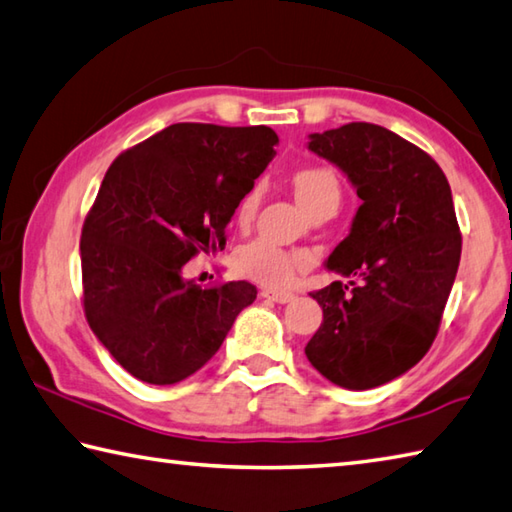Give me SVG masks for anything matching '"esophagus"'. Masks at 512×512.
Returning a JSON list of instances; mask_svg holds the SVG:
<instances>
[{
    "label": "esophagus",
    "mask_w": 512,
    "mask_h": 512,
    "mask_svg": "<svg viewBox=\"0 0 512 512\" xmlns=\"http://www.w3.org/2000/svg\"><path fill=\"white\" fill-rule=\"evenodd\" d=\"M260 296L267 298V301H274V303H281V305L294 301V294L292 292H281V289H263V292H260Z\"/></svg>",
    "instance_id": "34e87169"
}]
</instances>
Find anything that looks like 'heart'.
I'll return each mask as SVG.
<instances>
[{"label":"heart","instance_id":"1","mask_svg":"<svg viewBox=\"0 0 512 512\" xmlns=\"http://www.w3.org/2000/svg\"><path fill=\"white\" fill-rule=\"evenodd\" d=\"M294 196L307 214H312L316 207H321L323 202L341 200V187L336 180L334 171L327 167H305L298 169L292 178ZM260 202V189L252 187L238 202L236 218L240 225H247L254 218ZM312 258L307 254H294L287 249L278 247L276 243L267 238L252 240L236 254V267L238 272L252 278V281L265 285V287H289L296 281V274L301 269L310 267Z\"/></svg>","mask_w":512,"mask_h":512}]
</instances>
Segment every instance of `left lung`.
Wrapping results in <instances>:
<instances>
[{
    "instance_id": "8db88e82",
    "label": "left lung",
    "mask_w": 512,
    "mask_h": 512,
    "mask_svg": "<svg viewBox=\"0 0 512 512\" xmlns=\"http://www.w3.org/2000/svg\"><path fill=\"white\" fill-rule=\"evenodd\" d=\"M307 149L345 173L361 207L325 260L347 283L312 292L323 323L305 354L334 385L370 390L414 368L437 336L461 258L450 185L426 151L379 124L310 133Z\"/></svg>"
}]
</instances>
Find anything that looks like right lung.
<instances>
[{
  "instance_id": "add662e5",
  "label": "right lung",
  "mask_w": 512,
  "mask_h": 512,
  "mask_svg": "<svg viewBox=\"0 0 512 512\" xmlns=\"http://www.w3.org/2000/svg\"><path fill=\"white\" fill-rule=\"evenodd\" d=\"M269 127L180 122L124 151L82 227L84 314L124 370L151 385L198 372L254 303L245 281L202 289L182 276L274 158Z\"/></svg>"
}]
</instances>
